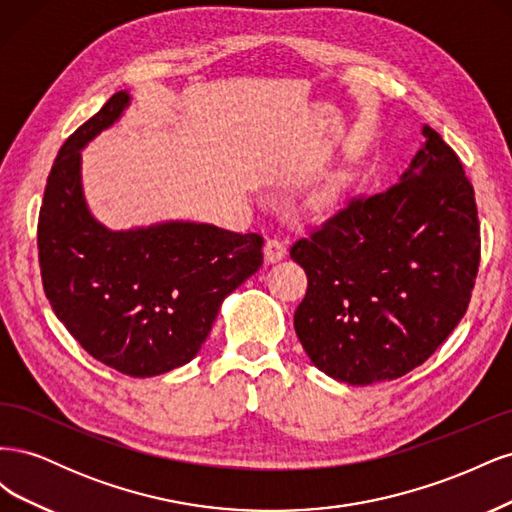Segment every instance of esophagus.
I'll return each instance as SVG.
<instances>
[{"label":"esophagus","mask_w":512,"mask_h":512,"mask_svg":"<svg viewBox=\"0 0 512 512\" xmlns=\"http://www.w3.org/2000/svg\"><path fill=\"white\" fill-rule=\"evenodd\" d=\"M286 256V243L282 239H267L265 243V258L267 262H280Z\"/></svg>","instance_id":"esophagus-1"}]
</instances>
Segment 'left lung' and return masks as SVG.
<instances>
[{"mask_svg": "<svg viewBox=\"0 0 512 512\" xmlns=\"http://www.w3.org/2000/svg\"><path fill=\"white\" fill-rule=\"evenodd\" d=\"M425 143L386 192L356 198L290 247L307 273L294 331L320 371L365 386L425 363L463 318L480 262L472 183Z\"/></svg>", "mask_w": 512, "mask_h": 512, "instance_id": "1", "label": "left lung"}]
</instances>
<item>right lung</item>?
<instances>
[{
  "instance_id": "right-lung-1",
  "label": "right lung",
  "mask_w": 512,
  "mask_h": 512,
  "mask_svg": "<svg viewBox=\"0 0 512 512\" xmlns=\"http://www.w3.org/2000/svg\"><path fill=\"white\" fill-rule=\"evenodd\" d=\"M119 91L59 149L38 220L42 286L94 359L132 378L190 363L222 301L262 265L265 239L170 220L111 230L91 215L81 151L130 106Z\"/></svg>"
}]
</instances>
